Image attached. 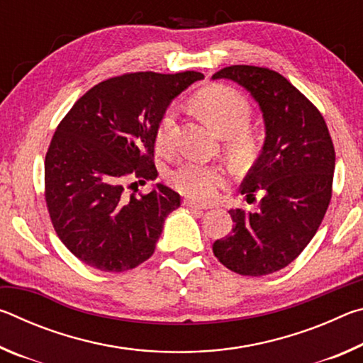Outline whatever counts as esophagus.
Masks as SVG:
<instances>
[{"label": "esophagus", "instance_id": "esophagus-1", "mask_svg": "<svg viewBox=\"0 0 363 363\" xmlns=\"http://www.w3.org/2000/svg\"><path fill=\"white\" fill-rule=\"evenodd\" d=\"M184 205H186L187 208H190V210H194V211H205V210H208L206 206L195 203V201H192V200H184Z\"/></svg>", "mask_w": 363, "mask_h": 363}]
</instances>
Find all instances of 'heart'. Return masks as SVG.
Here are the masks:
<instances>
[{
	"label": "heart",
	"mask_w": 363,
	"mask_h": 363,
	"mask_svg": "<svg viewBox=\"0 0 363 363\" xmlns=\"http://www.w3.org/2000/svg\"><path fill=\"white\" fill-rule=\"evenodd\" d=\"M195 104L205 118L227 138V150L235 160H247L255 152V139L247 131L251 121V106L238 91L227 86H210L195 96ZM177 110L167 108L157 126V145L169 150L174 144ZM225 173L218 167L184 162L169 174V184L181 195L199 201H210L224 186Z\"/></svg>",
	"instance_id": "1"
}]
</instances>
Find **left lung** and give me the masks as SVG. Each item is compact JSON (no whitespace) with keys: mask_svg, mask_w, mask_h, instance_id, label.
<instances>
[{"mask_svg":"<svg viewBox=\"0 0 363 363\" xmlns=\"http://www.w3.org/2000/svg\"><path fill=\"white\" fill-rule=\"evenodd\" d=\"M243 86L266 125L262 152L242 182L247 200L259 192L256 213L230 210V233L213 253L232 272L261 277L286 267L315 235L331 200L335 147L322 113L280 73L230 65L213 79Z\"/></svg>","mask_w":363,"mask_h":363,"instance_id":"8db88e82","label":"left lung"}]
</instances>
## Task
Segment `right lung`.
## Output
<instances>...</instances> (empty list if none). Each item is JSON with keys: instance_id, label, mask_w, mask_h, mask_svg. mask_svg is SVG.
<instances>
[{"instance_id": "obj_1", "label": "right lung", "mask_w": 363, "mask_h": 363, "mask_svg": "<svg viewBox=\"0 0 363 363\" xmlns=\"http://www.w3.org/2000/svg\"><path fill=\"white\" fill-rule=\"evenodd\" d=\"M203 75L136 72L96 84L73 104L45 160V199L57 237L79 261L102 272H125L149 259L164 219L181 206L157 184L155 134L169 102Z\"/></svg>"}]
</instances>
